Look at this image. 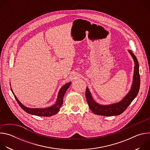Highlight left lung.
<instances>
[{
	"mask_svg": "<svg viewBox=\"0 0 150 150\" xmlns=\"http://www.w3.org/2000/svg\"><path fill=\"white\" fill-rule=\"evenodd\" d=\"M128 52L132 57L135 63L133 81L131 90L119 102L108 105H102L98 104L94 100L88 88L87 87L86 91H85V97H86L90 109L94 114L105 116L119 115L126 109L131 102L137 97L140 87L139 63L136 56L132 52L131 50H128Z\"/></svg>",
	"mask_w": 150,
	"mask_h": 150,
	"instance_id": "1",
	"label": "left lung"
}]
</instances>
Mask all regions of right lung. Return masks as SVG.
Wrapping results in <instances>:
<instances>
[{
	"instance_id": "1",
	"label": "right lung",
	"mask_w": 150,
	"mask_h": 150,
	"mask_svg": "<svg viewBox=\"0 0 150 150\" xmlns=\"http://www.w3.org/2000/svg\"><path fill=\"white\" fill-rule=\"evenodd\" d=\"M71 84V82H69L65 84L64 85H63V86L61 87V88L60 89V90L58 93L57 98L55 104H54L52 106L49 107V108H42V109L29 108H27V107L25 106L19 101V100L15 96V95L14 94V93L12 90V88H11V91H12L16 100L17 101L18 103L19 104L21 108H22L25 112H26L27 113H28L29 114L38 116L49 117V116L54 115L59 112L60 107L62 106V105L63 104V99L64 95H65L66 91L69 88ZM10 85H11V83H10Z\"/></svg>"
}]
</instances>
